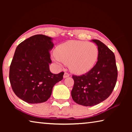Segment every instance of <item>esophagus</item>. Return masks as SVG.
Instances as JSON below:
<instances>
[{
  "mask_svg": "<svg viewBox=\"0 0 132 132\" xmlns=\"http://www.w3.org/2000/svg\"><path fill=\"white\" fill-rule=\"evenodd\" d=\"M69 76V74L68 73H67V72H65L64 73V75H63V77L64 78H67V77H68Z\"/></svg>",
  "mask_w": 132,
  "mask_h": 132,
  "instance_id": "esophagus-1",
  "label": "esophagus"
}]
</instances>
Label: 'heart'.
Masks as SVG:
<instances>
[{
    "instance_id": "b5f03b06",
    "label": "heart",
    "mask_w": 132,
    "mask_h": 132,
    "mask_svg": "<svg viewBox=\"0 0 132 132\" xmlns=\"http://www.w3.org/2000/svg\"><path fill=\"white\" fill-rule=\"evenodd\" d=\"M55 61L68 64L72 72L81 75L92 69L98 56L94 44L81 41H69L59 45L55 50Z\"/></svg>"
}]
</instances>
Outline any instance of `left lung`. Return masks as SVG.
Here are the masks:
<instances>
[{
    "mask_svg": "<svg viewBox=\"0 0 132 132\" xmlns=\"http://www.w3.org/2000/svg\"><path fill=\"white\" fill-rule=\"evenodd\" d=\"M92 41L97 44L98 50L95 65L85 75L72 76L75 82L71 97L77 104L86 106L95 105L108 98L118 77L114 53L99 40Z\"/></svg>",
    "mask_w": 132,
    "mask_h": 132,
    "instance_id": "8db88e82",
    "label": "left lung"
}]
</instances>
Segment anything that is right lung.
Segmentation results:
<instances>
[{"label":"right lung","mask_w":132,"mask_h":132,"mask_svg":"<svg viewBox=\"0 0 132 132\" xmlns=\"http://www.w3.org/2000/svg\"><path fill=\"white\" fill-rule=\"evenodd\" d=\"M52 39L42 34L33 35L15 51L10 66V82L15 94L28 103L47 101L53 87L63 79V71L55 75L50 70V51L54 45Z\"/></svg>","instance_id":"obj_1"}]
</instances>
